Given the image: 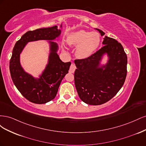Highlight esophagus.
<instances>
[{"label":"esophagus","instance_id":"esophagus-1","mask_svg":"<svg viewBox=\"0 0 146 146\" xmlns=\"http://www.w3.org/2000/svg\"><path fill=\"white\" fill-rule=\"evenodd\" d=\"M76 66H75L74 64L72 63V64L70 65V69H69V71L70 73H74V71H75V70H76Z\"/></svg>","mask_w":146,"mask_h":146}]
</instances>
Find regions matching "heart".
<instances>
[{"instance_id": "obj_1", "label": "heart", "mask_w": 146, "mask_h": 146, "mask_svg": "<svg viewBox=\"0 0 146 146\" xmlns=\"http://www.w3.org/2000/svg\"><path fill=\"white\" fill-rule=\"evenodd\" d=\"M100 42V34L83 30L70 33L68 38L69 46H77L76 55L80 58H86L98 48Z\"/></svg>"}]
</instances>
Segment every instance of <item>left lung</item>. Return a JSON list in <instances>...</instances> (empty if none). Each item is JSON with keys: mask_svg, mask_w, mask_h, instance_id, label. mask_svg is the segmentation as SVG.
<instances>
[{"mask_svg": "<svg viewBox=\"0 0 146 146\" xmlns=\"http://www.w3.org/2000/svg\"><path fill=\"white\" fill-rule=\"evenodd\" d=\"M96 30L101 36L105 35ZM102 44L104 46L90 56L74 61L75 86L79 98L88 105H99L111 99L121 90L127 76V56L121 44L107 36ZM105 54L108 63L102 65L100 61Z\"/></svg>", "mask_w": 146, "mask_h": 146, "instance_id": "obj_1", "label": "left lung"}]
</instances>
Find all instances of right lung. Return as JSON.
Instances as JSON below:
<instances>
[{
	"mask_svg": "<svg viewBox=\"0 0 146 146\" xmlns=\"http://www.w3.org/2000/svg\"><path fill=\"white\" fill-rule=\"evenodd\" d=\"M60 27H62V25ZM61 33L56 25L29 31L16 42L13 48L10 61L11 79L21 94L31 102L43 104L54 99L61 81L68 73L71 63H64L60 60L57 54L58 46L52 41L58 38ZM39 40L50 41V53L45 69L39 78H35L21 67L20 54L28 42Z\"/></svg>",
	"mask_w": 146,
	"mask_h": 146,
	"instance_id": "obj_1",
	"label": "right lung"
}]
</instances>
